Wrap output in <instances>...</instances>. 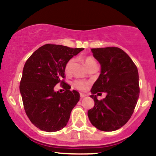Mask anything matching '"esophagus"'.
<instances>
[{"label": "esophagus", "mask_w": 156, "mask_h": 156, "mask_svg": "<svg viewBox=\"0 0 156 156\" xmlns=\"http://www.w3.org/2000/svg\"><path fill=\"white\" fill-rule=\"evenodd\" d=\"M80 98H85V97H87V94H84V93H80Z\"/></svg>", "instance_id": "34e87169"}]
</instances>
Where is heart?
<instances>
[{
  "label": "heart",
  "mask_w": 156,
  "mask_h": 156,
  "mask_svg": "<svg viewBox=\"0 0 156 156\" xmlns=\"http://www.w3.org/2000/svg\"><path fill=\"white\" fill-rule=\"evenodd\" d=\"M84 64H85L86 67L88 68L89 67H90L91 65L94 64H97L96 62L94 61V59L92 57H86L85 58L83 59ZM73 62H74V58H70L68 62H67L65 65V72L66 73H69L70 71L71 67H72ZM89 83L87 81H85V80H75L74 83H73V85L74 87H76V89H79V90L83 91L86 90L87 89V87H88Z\"/></svg>",
  "instance_id": "obj_1"
}]
</instances>
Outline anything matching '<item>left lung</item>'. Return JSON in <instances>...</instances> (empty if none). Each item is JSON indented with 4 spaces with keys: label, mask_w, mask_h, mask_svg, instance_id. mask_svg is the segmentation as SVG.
Instances as JSON below:
<instances>
[{
    "label": "left lung",
    "mask_w": 156,
    "mask_h": 156,
    "mask_svg": "<svg viewBox=\"0 0 156 156\" xmlns=\"http://www.w3.org/2000/svg\"><path fill=\"white\" fill-rule=\"evenodd\" d=\"M91 51L101 69L91 89L94 105L88 111V117L98 130L114 131L126 124L133 114L139 96V73L129 55L120 48H92ZM101 92L107 97L98 101L96 96Z\"/></svg>",
    "instance_id": "1"
}]
</instances>
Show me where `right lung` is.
<instances>
[{
  "mask_svg": "<svg viewBox=\"0 0 156 156\" xmlns=\"http://www.w3.org/2000/svg\"><path fill=\"white\" fill-rule=\"evenodd\" d=\"M83 50L46 44L26 61L20 91L27 116L39 129L55 132L67 125L80 94L74 89L69 90L71 87L62 79L67 62ZM58 83H64L65 92L54 90Z\"/></svg>",
  "mask_w": 156,
  "mask_h": 156,
  "instance_id": "add662e5",
  "label": "right lung"
}]
</instances>
